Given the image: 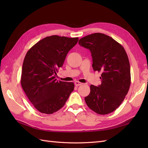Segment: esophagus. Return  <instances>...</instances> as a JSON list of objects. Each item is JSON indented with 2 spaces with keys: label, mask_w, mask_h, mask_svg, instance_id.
<instances>
[{
  "label": "esophagus",
  "mask_w": 148,
  "mask_h": 148,
  "mask_svg": "<svg viewBox=\"0 0 148 148\" xmlns=\"http://www.w3.org/2000/svg\"><path fill=\"white\" fill-rule=\"evenodd\" d=\"M74 84H75V86H79L81 85V84H82V83L79 82V81H76V82L74 83Z\"/></svg>",
  "instance_id": "1"
}]
</instances>
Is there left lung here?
Here are the masks:
<instances>
[{
  "label": "left lung",
  "instance_id": "obj_1",
  "mask_svg": "<svg viewBox=\"0 0 148 148\" xmlns=\"http://www.w3.org/2000/svg\"><path fill=\"white\" fill-rule=\"evenodd\" d=\"M79 45L90 49L95 71L102 72V83L90 86V93L84 98L88 108L99 114H107L117 109L129 90L130 63L126 51L112 37L94 33L83 37Z\"/></svg>",
  "mask_w": 148,
  "mask_h": 148
}]
</instances>
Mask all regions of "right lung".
<instances>
[{
    "mask_svg": "<svg viewBox=\"0 0 148 148\" xmlns=\"http://www.w3.org/2000/svg\"><path fill=\"white\" fill-rule=\"evenodd\" d=\"M78 39L58 36L46 37L27 53L21 84L28 99L41 113L49 114L58 111L74 90L73 83L56 81L55 76Z\"/></svg>",
    "mask_w": 148,
    "mask_h": 148,
    "instance_id": "obj_1",
    "label": "right lung"
}]
</instances>
